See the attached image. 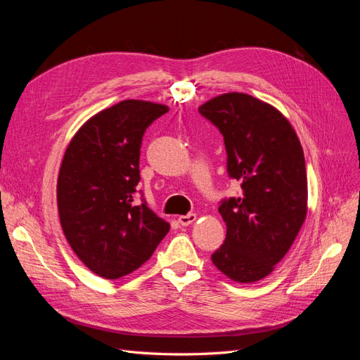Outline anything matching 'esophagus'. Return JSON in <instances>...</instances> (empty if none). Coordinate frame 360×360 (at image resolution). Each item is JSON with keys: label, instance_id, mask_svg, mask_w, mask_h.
Masks as SVG:
<instances>
[{"label": "esophagus", "instance_id": "esophagus-1", "mask_svg": "<svg viewBox=\"0 0 360 360\" xmlns=\"http://www.w3.org/2000/svg\"><path fill=\"white\" fill-rule=\"evenodd\" d=\"M195 221H197V214H195V213L179 216V224H181L183 226H188V225H191V224L195 222Z\"/></svg>", "mask_w": 360, "mask_h": 360}]
</instances>
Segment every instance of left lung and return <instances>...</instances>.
Segmentation results:
<instances>
[{
	"label": "left lung",
	"instance_id": "8db88e82",
	"mask_svg": "<svg viewBox=\"0 0 360 360\" xmlns=\"http://www.w3.org/2000/svg\"><path fill=\"white\" fill-rule=\"evenodd\" d=\"M198 111L222 134L228 176L243 191L221 201L226 237L212 261L225 276L249 284L271 274L307 217L303 150L288 120L249 94L217 96Z\"/></svg>",
	"mask_w": 360,
	"mask_h": 360
}]
</instances>
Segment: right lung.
<instances>
[{
    "instance_id": "add662e5",
    "label": "right lung",
    "mask_w": 360,
    "mask_h": 360,
    "mask_svg": "<svg viewBox=\"0 0 360 360\" xmlns=\"http://www.w3.org/2000/svg\"><path fill=\"white\" fill-rule=\"evenodd\" d=\"M168 106L123 101L86 122L64 153L57 183L60 222L82 263L105 279L132 274L169 231L141 193L139 153L146 129Z\"/></svg>"
}]
</instances>
